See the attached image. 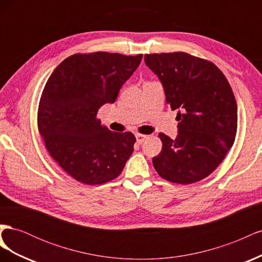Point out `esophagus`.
<instances>
[{
  "label": "esophagus",
  "mask_w": 262,
  "mask_h": 262,
  "mask_svg": "<svg viewBox=\"0 0 262 262\" xmlns=\"http://www.w3.org/2000/svg\"><path fill=\"white\" fill-rule=\"evenodd\" d=\"M136 138H137V142L139 144H142L143 142L146 140V136H143V134H136Z\"/></svg>",
  "instance_id": "obj_1"
}]
</instances>
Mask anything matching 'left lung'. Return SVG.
I'll return each instance as SVG.
<instances>
[{"instance_id": "1", "label": "left lung", "mask_w": 262, "mask_h": 262, "mask_svg": "<svg viewBox=\"0 0 262 262\" xmlns=\"http://www.w3.org/2000/svg\"><path fill=\"white\" fill-rule=\"evenodd\" d=\"M163 85L166 101L178 109L175 140L160 133L163 148L153 157L162 178L189 185L208 177L232 147L237 104L231 85L212 62L185 52L144 55Z\"/></svg>"}]
</instances>
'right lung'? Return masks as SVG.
Masks as SVG:
<instances>
[{
	"label": "right lung",
	"mask_w": 262,
	"mask_h": 262,
	"mask_svg": "<svg viewBox=\"0 0 262 262\" xmlns=\"http://www.w3.org/2000/svg\"><path fill=\"white\" fill-rule=\"evenodd\" d=\"M141 60L142 54L77 53L62 61L47 81L38 108L39 132L53 160L82 184L115 179L133 153L136 137L110 131L96 115L102 105L114 104Z\"/></svg>",
	"instance_id": "1"
}]
</instances>
